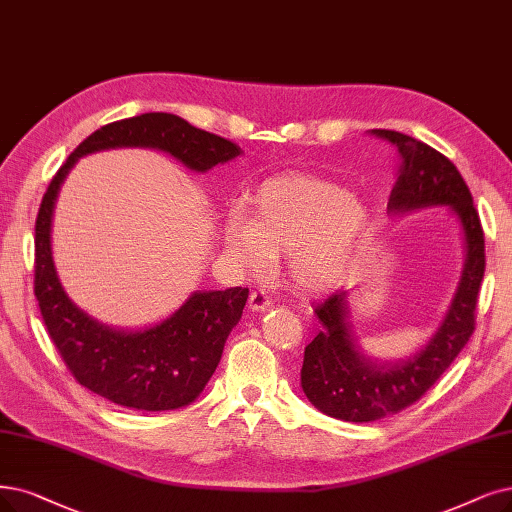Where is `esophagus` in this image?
<instances>
[{
	"instance_id": "34e87169",
	"label": "esophagus",
	"mask_w": 512,
	"mask_h": 512,
	"mask_svg": "<svg viewBox=\"0 0 512 512\" xmlns=\"http://www.w3.org/2000/svg\"><path fill=\"white\" fill-rule=\"evenodd\" d=\"M248 306H250V311L260 313V311H267V309H271V300H269L267 292H260V290H258V292H252V294H250Z\"/></svg>"
}]
</instances>
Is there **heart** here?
<instances>
[{
  "instance_id": "obj_1",
  "label": "heart",
  "mask_w": 512,
  "mask_h": 512,
  "mask_svg": "<svg viewBox=\"0 0 512 512\" xmlns=\"http://www.w3.org/2000/svg\"><path fill=\"white\" fill-rule=\"evenodd\" d=\"M222 224L224 250L243 269L264 271L283 254V271L298 290L321 294L340 285L372 241L370 203L313 174L262 180Z\"/></svg>"
}]
</instances>
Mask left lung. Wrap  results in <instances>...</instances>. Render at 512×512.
Wrapping results in <instances>:
<instances>
[{
    "label": "left lung",
    "mask_w": 512,
    "mask_h": 512,
    "mask_svg": "<svg viewBox=\"0 0 512 512\" xmlns=\"http://www.w3.org/2000/svg\"><path fill=\"white\" fill-rule=\"evenodd\" d=\"M397 147L401 170L388 214L447 208L462 233L464 262L458 288L437 332L403 361L367 357L353 332L349 292H336L315 309L321 330L304 349L300 386L319 412L344 422H374L416 403L464 349L475 330V309L485 273V241L473 197L456 166L424 142L393 130H374Z\"/></svg>",
    "instance_id": "8db88e82"
}]
</instances>
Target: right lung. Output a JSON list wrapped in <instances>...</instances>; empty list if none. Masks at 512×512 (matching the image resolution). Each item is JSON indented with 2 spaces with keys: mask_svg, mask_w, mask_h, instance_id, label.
<instances>
[{
  "mask_svg": "<svg viewBox=\"0 0 512 512\" xmlns=\"http://www.w3.org/2000/svg\"><path fill=\"white\" fill-rule=\"evenodd\" d=\"M124 147L168 153L199 174L241 155L235 142L172 113H142L90 134L56 172L39 206L35 298L50 338L81 386L132 410H178L193 403L216 372L224 342L241 319L248 288L193 292L168 319L136 332L96 321L69 298L52 256V216L60 185L77 159Z\"/></svg>",
  "mask_w": 512,
  "mask_h": 512,
  "instance_id": "add662e5",
  "label": "right lung"
}]
</instances>
